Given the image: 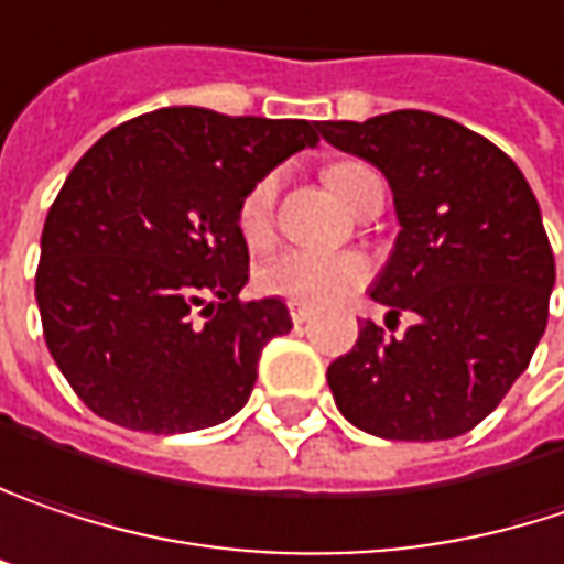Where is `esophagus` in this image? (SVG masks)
Returning a JSON list of instances; mask_svg holds the SVG:
<instances>
[{
    "label": "esophagus",
    "instance_id": "34e87169",
    "mask_svg": "<svg viewBox=\"0 0 564 564\" xmlns=\"http://www.w3.org/2000/svg\"><path fill=\"white\" fill-rule=\"evenodd\" d=\"M289 315L295 321V327H302V324H308L312 321V308L308 305H302V302H289Z\"/></svg>",
    "mask_w": 564,
    "mask_h": 564
}]
</instances>
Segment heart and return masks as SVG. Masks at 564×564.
<instances>
[{"instance_id":"1","label":"heart","mask_w":564,"mask_h":564,"mask_svg":"<svg viewBox=\"0 0 564 564\" xmlns=\"http://www.w3.org/2000/svg\"><path fill=\"white\" fill-rule=\"evenodd\" d=\"M373 172L360 162H337L324 172L327 187L354 207L360 191ZM279 177H259L237 207V230L249 249H262L272 240V217H275ZM367 262L357 252H315V249H285L265 259L256 269V285L265 295H279L302 305H330L367 282Z\"/></svg>"}]
</instances>
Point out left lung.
<instances>
[{
    "label": "left lung",
    "instance_id": "left-lung-1",
    "mask_svg": "<svg viewBox=\"0 0 564 564\" xmlns=\"http://www.w3.org/2000/svg\"><path fill=\"white\" fill-rule=\"evenodd\" d=\"M389 181L399 237L370 299L412 312L402 337L367 321L327 367L340 415L389 442H445L484 422L529 367L555 259L517 162L455 119L395 109L321 122Z\"/></svg>",
    "mask_w": 564,
    "mask_h": 564
}]
</instances>
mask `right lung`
<instances>
[{"mask_svg": "<svg viewBox=\"0 0 564 564\" xmlns=\"http://www.w3.org/2000/svg\"><path fill=\"white\" fill-rule=\"evenodd\" d=\"M321 122L165 106L109 129L74 165L44 230V344L100 419L197 432L247 405L262 347L292 330L282 299L240 302L237 207Z\"/></svg>", "mask_w": 564, "mask_h": 564, "instance_id": "obj_1", "label": "right lung"}]
</instances>
